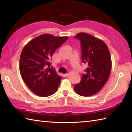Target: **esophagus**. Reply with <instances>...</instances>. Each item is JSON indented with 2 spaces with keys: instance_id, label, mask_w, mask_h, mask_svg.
I'll list each match as a JSON object with an SVG mask.
<instances>
[{
  "instance_id": "1",
  "label": "esophagus",
  "mask_w": 132,
  "mask_h": 132,
  "mask_svg": "<svg viewBox=\"0 0 132 132\" xmlns=\"http://www.w3.org/2000/svg\"><path fill=\"white\" fill-rule=\"evenodd\" d=\"M68 75V73H66V74H63V75H62V76H63V77H66Z\"/></svg>"
}]
</instances>
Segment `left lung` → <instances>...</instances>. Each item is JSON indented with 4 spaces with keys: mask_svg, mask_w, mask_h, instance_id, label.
<instances>
[{
    "mask_svg": "<svg viewBox=\"0 0 132 132\" xmlns=\"http://www.w3.org/2000/svg\"><path fill=\"white\" fill-rule=\"evenodd\" d=\"M75 38L81 42L82 61L88 67L74 90L80 95L89 97L101 90L108 80L112 69L110 52L104 41L87 33H79Z\"/></svg>",
    "mask_w": 132,
    "mask_h": 132,
    "instance_id": "obj_1",
    "label": "left lung"
}]
</instances>
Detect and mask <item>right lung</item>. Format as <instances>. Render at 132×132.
Wrapping results in <instances>:
<instances>
[{"label": "right lung", "instance_id": "add662e5", "mask_svg": "<svg viewBox=\"0 0 132 132\" xmlns=\"http://www.w3.org/2000/svg\"><path fill=\"white\" fill-rule=\"evenodd\" d=\"M68 37L44 34L26 44L20 57V72L23 81L35 94L48 97L57 90L61 77L51 69L50 61L57 48Z\"/></svg>", "mask_w": 132, "mask_h": 132}]
</instances>
